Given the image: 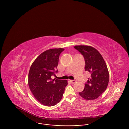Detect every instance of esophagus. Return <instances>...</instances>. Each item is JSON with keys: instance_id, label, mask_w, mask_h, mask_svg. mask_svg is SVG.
Masks as SVG:
<instances>
[{"instance_id": "1", "label": "esophagus", "mask_w": 129, "mask_h": 129, "mask_svg": "<svg viewBox=\"0 0 129 129\" xmlns=\"http://www.w3.org/2000/svg\"><path fill=\"white\" fill-rule=\"evenodd\" d=\"M70 82H71L72 84H74V83H75L76 82V81L75 80H70Z\"/></svg>"}]
</instances>
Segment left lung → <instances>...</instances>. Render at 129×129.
<instances>
[{
	"label": "left lung",
	"instance_id": "left-lung-1",
	"mask_svg": "<svg viewBox=\"0 0 129 129\" xmlns=\"http://www.w3.org/2000/svg\"><path fill=\"white\" fill-rule=\"evenodd\" d=\"M84 56L85 71L91 74L85 84L83 91L79 93L86 100L98 98L106 89L109 83V72L102 55L97 49L87 45L74 46Z\"/></svg>",
	"mask_w": 129,
	"mask_h": 129
}]
</instances>
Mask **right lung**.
<instances>
[{
	"instance_id": "right-lung-1",
	"label": "right lung",
	"mask_w": 129,
	"mask_h": 129,
	"mask_svg": "<svg viewBox=\"0 0 129 129\" xmlns=\"http://www.w3.org/2000/svg\"><path fill=\"white\" fill-rule=\"evenodd\" d=\"M64 48L47 50L39 55L32 63L28 84L34 97L42 104L52 106L61 100L67 80L52 79L55 76L60 54Z\"/></svg>"
}]
</instances>
